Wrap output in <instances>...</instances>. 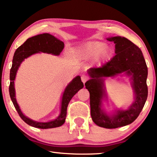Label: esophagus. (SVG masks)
I'll list each match as a JSON object with an SVG mask.
<instances>
[{"mask_svg": "<svg viewBox=\"0 0 157 157\" xmlns=\"http://www.w3.org/2000/svg\"><path fill=\"white\" fill-rule=\"evenodd\" d=\"M88 80H89V77L87 76H86V75H82V76H81V81H82V82L83 83H85Z\"/></svg>", "mask_w": 157, "mask_h": 157, "instance_id": "1", "label": "esophagus"}]
</instances>
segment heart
Returning a JSON list of instances; mask_svg holds the SVG:
<instances>
[{"label": "heart", "mask_w": 157, "mask_h": 157, "mask_svg": "<svg viewBox=\"0 0 157 157\" xmlns=\"http://www.w3.org/2000/svg\"><path fill=\"white\" fill-rule=\"evenodd\" d=\"M106 44L101 41H89L85 43L79 47L76 51L77 56L82 59H89L101 55L105 56L107 54Z\"/></svg>", "instance_id": "1"}]
</instances>
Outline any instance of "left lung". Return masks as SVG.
Masks as SVG:
<instances>
[{"mask_svg":"<svg viewBox=\"0 0 157 157\" xmlns=\"http://www.w3.org/2000/svg\"><path fill=\"white\" fill-rule=\"evenodd\" d=\"M107 40L115 44L116 55L101 67L89 68L88 74L91 78L86 82L85 86L90 94L93 121L101 127L116 128L132 124L142 110L148 96V68L141 49L131 40L121 36ZM122 72L131 76L135 101L126 110H118L112 116H108L101 109L102 100L105 96L103 78L117 75Z\"/></svg>","mask_w":157,"mask_h":157,"instance_id":"1","label":"left lung"}]
</instances>
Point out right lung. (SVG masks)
I'll use <instances>...</instances> for the list:
<instances>
[{
  "label": "right lung",
  "instance_id": "right-lung-1",
  "mask_svg": "<svg viewBox=\"0 0 157 157\" xmlns=\"http://www.w3.org/2000/svg\"><path fill=\"white\" fill-rule=\"evenodd\" d=\"M64 48L63 41L60 40L49 33H43L28 38L23 44L19 46L15 51L13 59L12 67L10 71V86L9 94L10 98L20 117L29 125L39 128H51L59 127L63 125L66 117V111L68 103L73 96L83 87V83L81 80V77L78 76L74 78L66 86L63 92L61 101V113L55 120L48 122H37L25 117L21 112L20 107L16 99L14 80L19 66L25 59L30 56L40 52L51 53L59 56Z\"/></svg>",
  "mask_w": 157,
  "mask_h": 157
}]
</instances>
